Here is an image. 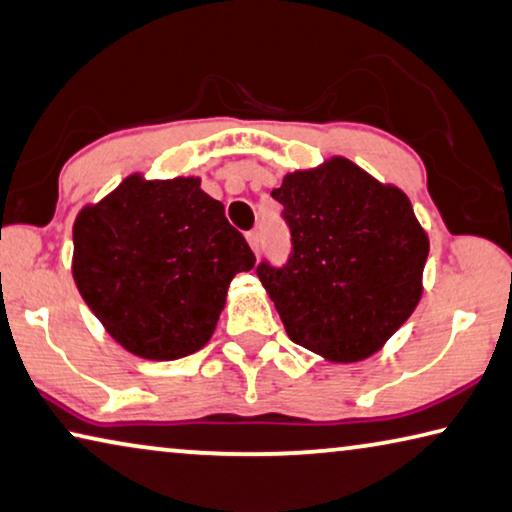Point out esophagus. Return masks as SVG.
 Listing matches in <instances>:
<instances>
[{"label":"esophagus","instance_id":"esophagus-1","mask_svg":"<svg viewBox=\"0 0 512 512\" xmlns=\"http://www.w3.org/2000/svg\"><path fill=\"white\" fill-rule=\"evenodd\" d=\"M246 241H248V246L253 248V253L259 255V234L257 232H248L246 234Z\"/></svg>","mask_w":512,"mask_h":512}]
</instances>
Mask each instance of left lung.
<instances>
[{
    "label": "left lung",
    "instance_id": "1",
    "mask_svg": "<svg viewBox=\"0 0 512 512\" xmlns=\"http://www.w3.org/2000/svg\"><path fill=\"white\" fill-rule=\"evenodd\" d=\"M271 196L294 250L257 275L289 339L335 364L371 358L424 294L431 241L410 198L346 157L287 173Z\"/></svg>",
    "mask_w": 512,
    "mask_h": 512
}]
</instances>
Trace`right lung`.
I'll list each match as a JSON object with an SVG mask.
<instances>
[{"mask_svg":"<svg viewBox=\"0 0 512 512\" xmlns=\"http://www.w3.org/2000/svg\"><path fill=\"white\" fill-rule=\"evenodd\" d=\"M72 278L132 355L168 362L212 339L234 275L255 255L200 177L127 175L72 225Z\"/></svg>","mask_w":512,"mask_h":512,"instance_id":"right-lung-1","label":"right lung"}]
</instances>
